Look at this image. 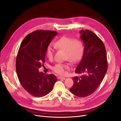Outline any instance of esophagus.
Returning a JSON list of instances; mask_svg holds the SVG:
<instances>
[{"label":"esophagus","mask_w":121,"mask_h":121,"mask_svg":"<svg viewBox=\"0 0 121 121\" xmlns=\"http://www.w3.org/2000/svg\"><path fill=\"white\" fill-rule=\"evenodd\" d=\"M57 78L58 79H65V78L63 77H57Z\"/></svg>","instance_id":"1"}]
</instances>
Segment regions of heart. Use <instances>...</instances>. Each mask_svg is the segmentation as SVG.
Wrapping results in <instances>:
<instances>
[{"label":"heart","instance_id":"b5f03b06","mask_svg":"<svg viewBox=\"0 0 121 121\" xmlns=\"http://www.w3.org/2000/svg\"><path fill=\"white\" fill-rule=\"evenodd\" d=\"M55 47L65 52V58L73 64H76L81 59L83 52V43L80 39H73L72 38L63 37L55 43ZM54 50L52 46L49 44L46 50V55L49 60L53 58ZM70 68L68 64L58 63L52 67V69L58 74L63 75L66 69Z\"/></svg>","mask_w":121,"mask_h":121}]
</instances>
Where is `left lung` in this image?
Wrapping results in <instances>:
<instances>
[{
  "label": "left lung",
  "mask_w": 121,
  "mask_h": 121,
  "mask_svg": "<svg viewBox=\"0 0 121 121\" xmlns=\"http://www.w3.org/2000/svg\"><path fill=\"white\" fill-rule=\"evenodd\" d=\"M80 34L84 52L75 73L81 75L72 78L73 84L69 91L78 97L84 98L93 94L100 85L108 64L105 46L98 36L89 30H81Z\"/></svg>",
  "instance_id": "8db88e82"
}]
</instances>
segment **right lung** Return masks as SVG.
Instances as JSON below:
<instances>
[{
	"label": "right lung",
	"mask_w": 121,
	"mask_h": 121,
	"mask_svg": "<svg viewBox=\"0 0 121 121\" xmlns=\"http://www.w3.org/2000/svg\"><path fill=\"white\" fill-rule=\"evenodd\" d=\"M57 34L53 31H35L25 37L19 48L16 64L17 77L23 88L34 97L49 94L57 80L55 75L45 74L39 69L44 63L47 47Z\"/></svg>",
	"instance_id": "1"
}]
</instances>
